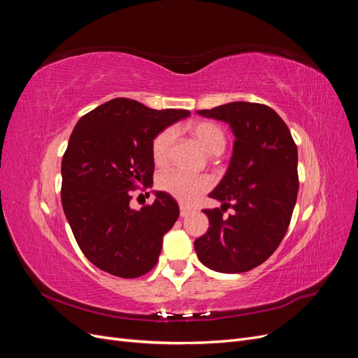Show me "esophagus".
Masks as SVG:
<instances>
[{
  "label": "esophagus",
  "instance_id": "1",
  "mask_svg": "<svg viewBox=\"0 0 358 358\" xmlns=\"http://www.w3.org/2000/svg\"><path fill=\"white\" fill-rule=\"evenodd\" d=\"M179 209H180V216H182V218H185V216L189 215V212H191V209L188 208V206L183 204V203L179 204Z\"/></svg>",
  "mask_w": 358,
  "mask_h": 358
}]
</instances>
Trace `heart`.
Instances as JSON below:
<instances>
[{
    "label": "heart",
    "mask_w": 358,
    "mask_h": 358,
    "mask_svg": "<svg viewBox=\"0 0 358 358\" xmlns=\"http://www.w3.org/2000/svg\"><path fill=\"white\" fill-rule=\"evenodd\" d=\"M188 133L203 148L206 152L215 155L222 152L225 148V134L220 125L208 121L192 122L187 127ZM175 140V129L166 128L159 131L150 145V154L157 166H164L170 157V149ZM157 187L169 196L182 203H194L203 192L212 187V180L208 176H191L178 170H164L157 178Z\"/></svg>",
    "instance_id": "1"
}]
</instances>
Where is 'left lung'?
<instances>
[{
  "label": "left lung",
  "mask_w": 358,
  "mask_h": 358,
  "mask_svg": "<svg viewBox=\"0 0 358 358\" xmlns=\"http://www.w3.org/2000/svg\"><path fill=\"white\" fill-rule=\"evenodd\" d=\"M197 113L229 124L236 140L230 166L209 194L221 209L203 210L210 227L194 248L215 272H248L276 251L288 230L299 192L297 146L266 104L234 101ZM230 205L235 213L225 219Z\"/></svg>",
  "instance_id": "left-lung-1"
}]
</instances>
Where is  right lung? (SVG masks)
Returning a JSON list of instances; mask_svg holds the SVG:
<instances>
[{
	"label": "right lung",
	"instance_id": "1",
	"mask_svg": "<svg viewBox=\"0 0 358 358\" xmlns=\"http://www.w3.org/2000/svg\"><path fill=\"white\" fill-rule=\"evenodd\" d=\"M189 115L115 99L76 124L61 164L62 209L82 252L104 272L131 279L157 264L179 206L155 191L152 204L134 210L129 191L152 187L154 137Z\"/></svg>",
	"mask_w": 358,
	"mask_h": 358
}]
</instances>
